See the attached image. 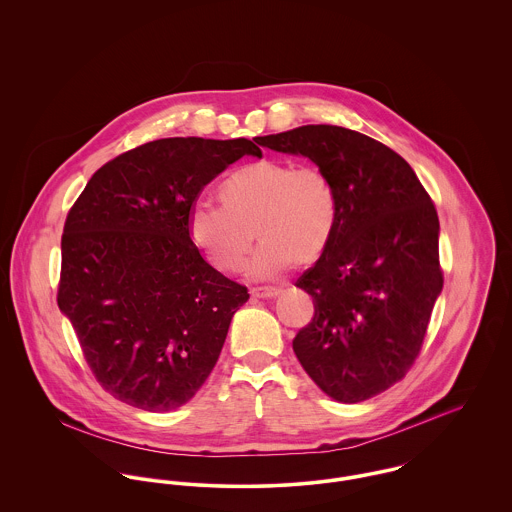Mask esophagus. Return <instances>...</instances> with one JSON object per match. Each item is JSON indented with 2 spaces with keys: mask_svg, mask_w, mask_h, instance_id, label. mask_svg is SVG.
I'll use <instances>...</instances> for the list:
<instances>
[{
  "mask_svg": "<svg viewBox=\"0 0 512 512\" xmlns=\"http://www.w3.org/2000/svg\"><path fill=\"white\" fill-rule=\"evenodd\" d=\"M281 294V288H273V286H257L251 290V296L253 298H263V300H269V298H275Z\"/></svg>",
  "mask_w": 512,
  "mask_h": 512,
  "instance_id": "34e87169",
  "label": "esophagus"
}]
</instances>
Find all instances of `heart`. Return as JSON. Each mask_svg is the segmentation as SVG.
I'll return each mask as SVG.
<instances>
[{
  "label": "heart",
  "instance_id": "heart-1",
  "mask_svg": "<svg viewBox=\"0 0 512 512\" xmlns=\"http://www.w3.org/2000/svg\"><path fill=\"white\" fill-rule=\"evenodd\" d=\"M222 198L200 196L190 204V235L218 269L235 273L257 233L263 243L247 265L257 281L279 279L296 263L316 261L330 247L340 220L332 178L316 167L279 159L231 172Z\"/></svg>",
  "mask_w": 512,
  "mask_h": 512
}]
</instances>
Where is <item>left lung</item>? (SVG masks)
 Here are the masks:
<instances>
[{
	"instance_id": "obj_1",
	"label": "left lung",
	"mask_w": 512,
	"mask_h": 512,
	"mask_svg": "<svg viewBox=\"0 0 512 512\" xmlns=\"http://www.w3.org/2000/svg\"><path fill=\"white\" fill-rule=\"evenodd\" d=\"M257 143L308 157L340 200L330 247L296 281L314 316L292 349L328 397H375L414 365L444 286L434 202L398 153L363 133L302 125Z\"/></svg>"
}]
</instances>
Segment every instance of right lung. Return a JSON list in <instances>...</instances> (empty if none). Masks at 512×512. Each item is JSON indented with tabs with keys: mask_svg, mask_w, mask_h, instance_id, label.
<instances>
[{
	"mask_svg": "<svg viewBox=\"0 0 512 512\" xmlns=\"http://www.w3.org/2000/svg\"><path fill=\"white\" fill-rule=\"evenodd\" d=\"M243 155L261 149L243 137L139 145L94 172L66 216L58 308L96 381L125 404L169 412L194 397L249 298L188 229L190 204Z\"/></svg>",
	"mask_w": 512,
	"mask_h": 512,
	"instance_id": "obj_1",
	"label": "right lung"
}]
</instances>
